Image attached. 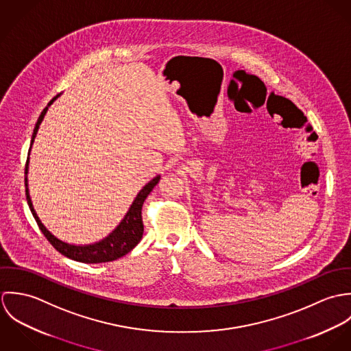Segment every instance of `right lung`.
Instances as JSON below:
<instances>
[{"instance_id":"obj_1","label":"right lung","mask_w":351,"mask_h":351,"mask_svg":"<svg viewBox=\"0 0 351 351\" xmlns=\"http://www.w3.org/2000/svg\"><path fill=\"white\" fill-rule=\"evenodd\" d=\"M60 95H56L52 100L49 102V105L43 109V112L40 113L38 123L35 125L34 134H32V141H31V147L32 143L36 138L38 130L40 123L45 119V114L49 110V106L53 101L56 100ZM31 151V149H29ZM28 162H29V156L27 158V165H25V196H27V202L29 205V209L40 228V231L43 232V235L47 238V241L51 245L59 251L60 254H63L64 256L74 259L77 262H84V263H101V262H110L114 261L125 254H128L132 250L142 239L143 237V220H142V206L143 202L147 199V196L150 195L151 191L154 189V186L159 182L160 176H156L155 178H152L149 184H146L143 186V189L138 193V196L135 197V200L132 202V205L130 206L128 212L125 213L124 219L120 221V224L100 242H96L93 245H86V246H77V245H70L66 243L60 239H58L56 237H53L50 231L43 226V223L40 221L39 216L36 215L32 201L29 197V191H28V180H27V174H28Z\"/></svg>"}]
</instances>
